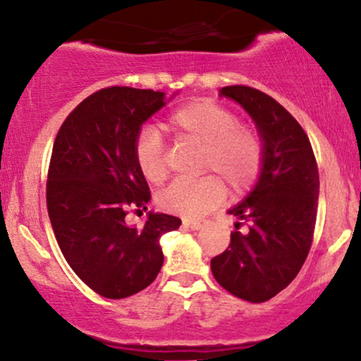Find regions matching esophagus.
I'll list each match as a JSON object with an SVG mask.
<instances>
[{
	"label": "esophagus",
	"instance_id": "esophagus-1",
	"mask_svg": "<svg viewBox=\"0 0 361 361\" xmlns=\"http://www.w3.org/2000/svg\"><path fill=\"white\" fill-rule=\"evenodd\" d=\"M183 224H185L186 227H188V229H192V231H200V229H204L207 222L204 221V219H185Z\"/></svg>",
	"mask_w": 361,
	"mask_h": 361
}]
</instances>
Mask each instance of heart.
I'll return each instance as SVG.
<instances>
[{
    "mask_svg": "<svg viewBox=\"0 0 361 361\" xmlns=\"http://www.w3.org/2000/svg\"><path fill=\"white\" fill-rule=\"evenodd\" d=\"M178 140L202 147V171L214 173L197 181L178 180L161 193L159 204L168 212L185 217H202L226 198L224 185L233 193H244L255 183L263 161V144L258 132L239 126L238 115L214 102H193L163 123ZM139 171L151 183L166 178L164 146L159 132L146 127L134 146Z\"/></svg>",
    "mask_w": 361,
    "mask_h": 361,
    "instance_id": "obj_1",
    "label": "heart"
}]
</instances>
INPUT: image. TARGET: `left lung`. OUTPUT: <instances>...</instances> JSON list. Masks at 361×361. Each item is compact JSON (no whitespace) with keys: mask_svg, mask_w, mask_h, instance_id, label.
<instances>
[{"mask_svg":"<svg viewBox=\"0 0 361 361\" xmlns=\"http://www.w3.org/2000/svg\"><path fill=\"white\" fill-rule=\"evenodd\" d=\"M219 97L238 103L263 144L258 180L227 212L250 224L210 261L215 280L247 302L270 300L300 271L312 244L319 173L307 134L279 102L250 86H226ZM241 222H235V227Z\"/></svg>","mask_w":361,"mask_h":361,"instance_id":"left-lung-1","label":"left lung"}]
</instances>
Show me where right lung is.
<instances>
[{"label": "right lung", "mask_w": 361, "mask_h": 361, "mask_svg": "<svg viewBox=\"0 0 361 361\" xmlns=\"http://www.w3.org/2000/svg\"><path fill=\"white\" fill-rule=\"evenodd\" d=\"M176 94L127 86L100 90L57 132L47 180L52 231L74 273L106 299L149 287L164 261L161 235L181 226L175 215L152 210L144 227L126 222L128 209L147 210L151 200L135 164V140Z\"/></svg>", "instance_id": "1"}]
</instances>
